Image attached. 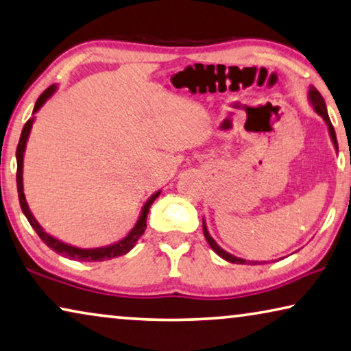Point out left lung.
<instances>
[{
	"mask_svg": "<svg viewBox=\"0 0 351 351\" xmlns=\"http://www.w3.org/2000/svg\"><path fill=\"white\" fill-rule=\"evenodd\" d=\"M307 96H309V102H311V106H312V108H313V112H315V113L318 114V117H322L323 121L326 123L329 137H331V142H332V145H334V148H336V151H337L339 146H337V138H336V130H334L332 124H331V119H329V117H328V110H326L325 99L322 97V94L318 93L313 86H309V94H307ZM203 234H205L206 241H208L209 245H211V249L214 250V252H216V254L219 255V257H222L223 260L230 261V263H238V265H244V263L257 265V263H258V261H247V260H244V258L234 257V255L228 254L227 250H223V249L221 247V245H219L216 241H214L211 234H209L208 227H206V223H205V219H203Z\"/></svg>",
	"mask_w": 351,
	"mask_h": 351,
	"instance_id": "8db88e82",
	"label": "left lung"
}]
</instances>
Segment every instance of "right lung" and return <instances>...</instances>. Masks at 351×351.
Segmentation results:
<instances>
[{
    "mask_svg": "<svg viewBox=\"0 0 351 351\" xmlns=\"http://www.w3.org/2000/svg\"><path fill=\"white\" fill-rule=\"evenodd\" d=\"M56 90H58V86L51 85L50 88H47V90L40 94L38 101H36L33 114L39 112L40 107L44 106V104L49 101L51 96H53ZM33 123H34V117H31L28 121H26V124L23 125L22 135H20V140H19V145H17V153H15V158H17V191H19V200H20V206H22L23 214L26 216V219H28L29 226L36 230V233L39 234V238L47 245H49L50 249H53L56 254H61L62 257H67V258H71V260H78V261H104V260H110V258H114V257H121V255L128 254L129 250L132 249L135 244H137L138 239L142 238V234L145 233V230H146V217H148L149 208H151V205H153V202L156 200V198L159 197L160 191L154 192L153 195H151L148 200L145 202V205L142 206V211H140V216H138L137 223H135L134 228L130 230V232L125 234L123 239H119V241L110 244V245H104V247H94V249H80V247H75V245H71V244H66V243L60 241V239H56L55 237H51V234L47 233L45 230L40 227V223L36 221V217L33 216V213H31V209H29L28 203H26V198H25V192H23V156H25L26 142H28L31 128H33Z\"/></svg>",
    "mask_w": 351,
    "mask_h": 351,
    "instance_id": "1",
    "label": "right lung"
}]
</instances>
